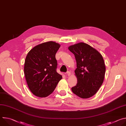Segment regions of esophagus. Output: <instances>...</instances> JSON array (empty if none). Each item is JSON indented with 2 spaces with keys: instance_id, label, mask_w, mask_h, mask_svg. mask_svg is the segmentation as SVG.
Here are the masks:
<instances>
[{
  "instance_id": "34e87169",
  "label": "esophagus",
  "mask_w": 126,
  "mask_h": 126,
  "mask_svg": "<svg viewBox=\"0 0 126 126\" xmlns=\"http://www.w3.org/2000/svg\"><path fill=\"white\" fill-rule=\"evenodd\" d=\"M66 73H67V75L68 76H70V75H71V73H70V71H67Z\"/></svg>"
}]
</instances>
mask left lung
<instances>
[{
  "label": "left lung",
  "mask_w": 126,
  "mask_h": 126,
  "mask_svg": "<svg viewBox=\"0 0 126 126\" xmlns=\"http://www.w3.org/2000/svg\"><path fill=\"white\" fill-rule=\"evenodd\" d=\"M77 63L75 73L77 83L71 88L74 94L86 99L94 95L103 84L106 67L103 57L96 49L84 43L69 47Z\"/></svg>",
  "instance_id": "8db88e82"
}]
</instances>
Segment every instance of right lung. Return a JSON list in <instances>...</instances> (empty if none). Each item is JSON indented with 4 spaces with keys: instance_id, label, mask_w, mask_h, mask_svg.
I'll return each instance as SVG.
<instances>
[{
    "instance_id": "add662e5",
    "label": "right lung",
    "mask_w": 126,
    "mask_h": 126,
    "mask_svg": "<svg viewBox=\"0 0 126 126\" xmlns=\"http://www.w3.org/2000/svg\"><path fill=\"white\" fill-rule=\"evenodd\" d=\"M60 45L53 41L33 48L27 54L24 71L31 92L39 97H46L54 90L62 78L56 69V53Z\"/></svg>"
}]
</instances>
